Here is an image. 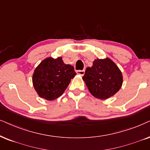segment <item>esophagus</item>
Listing matches in <instances>:
<instances>
[{
  "label": "esophagus",
  "mask_w": 150,
  "mask_h": 150,
  "mask_svg": "<svg viewBox=\"0 0 150 150\" xmlns=\"http://www.w3.org/2000/svg\"><path fill=\"white\" fill-rule=\"evenodd\" d=\"M77 73L79 75L83 76V75H84V73H85V71H84V70H82V71H81V70H79V71H77Z\"/></svg>",
  "instance_id": "esophagus-1"
}]
</instances>
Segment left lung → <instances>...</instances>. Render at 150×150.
Returning a JSON list of instances; mask_svg holds the SVG:
<instances>
[{
    "mask_svg": "<svg viewBox=\"0 0 150 150\" xmlns=\"http://www.w3.org/2000/svg\"><path fill=\"white\" fill-rule=\"evenodd\" d=\"M83 80L95 98L107 100L122 87L123 76L117 66L109 57L95 59L91 67H87Z\"/></svg>",
    "mask_w": 150,
    "mask_h": 150,
    "instance_id": "left-lung-1",
    "label": "left lung"
}]
</instances>
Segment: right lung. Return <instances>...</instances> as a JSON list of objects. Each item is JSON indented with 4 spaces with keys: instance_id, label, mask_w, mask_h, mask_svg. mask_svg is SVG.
<instances>
[{
    "instance_id": "obj_1",
    "label": "right lung",
    "mask_w": 150,
    "mask_h": 150,
    "mask_svg": "<svg viewBox=\"0 0 150 150\" xmlns=\"http://www.w3.org/2000/svg\"><path fill=\"white\" fill-rule=\"evenodd\" d=\"M75 75L73 66L64 64L62 57H47L34 71L33 86L39 97L52 101L64 93Z\"/></svg>"
}]
</instances>
